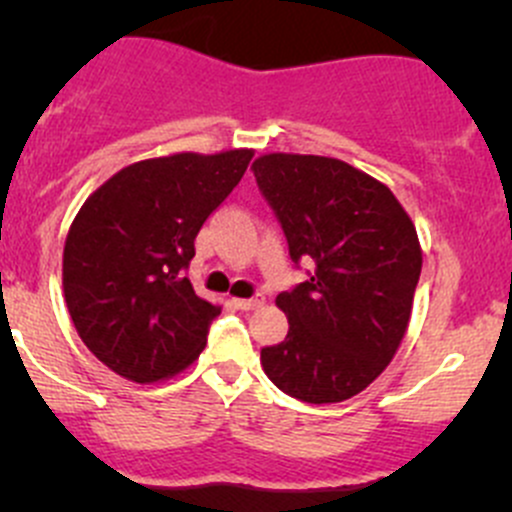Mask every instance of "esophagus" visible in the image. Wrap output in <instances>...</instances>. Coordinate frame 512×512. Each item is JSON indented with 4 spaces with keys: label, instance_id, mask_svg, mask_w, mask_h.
I'll return each instance as SVG.
<instances>
[{
    "label": "esophagus",
    "instance_id": "34e87169",
    "mask_svg": "<svg viewBox=\"0 0 512 512\" xmlns=\"http://www.w3.org/2000/svg\"><path fill=\"white\" fill-rule=\"evenodd\" d=\"M232 302H235L237 309H245V312H250V309L262 307V304H265V297H260V294H257V297H250V299H232Z\"/></svg>",
    "mask_w": 512,
    "mask_h": 512
}]
</instances>
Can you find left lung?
Returning <instances> with one entry per match:
<instances>
[{"label": "left lung", "instance_id": "8db88e82", "mask_svg": "<svg viewBox=\"0 0 512 512\" xmlns=\"http://www.w3.org/2000/svg\"><path fill=\"white\" fill-rule=\"evenodd\" d=\"M294 262L312 275L277 294L285 342L260 361L272 384L307 404L364 391L399 352L421 275L416 225L381 180L329 156L267 153L252 163Z\"/></svg>", "mask_w": 512, "mask_h": 512}]
</instances>
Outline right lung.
I'll return each instance as SVG.
<instances>
[{
	"label": "right lung",
	"mask_w": 512,
	"mask_h": 512,
	"mask_svg": "<svg viewBox=\"0 0 512 512\" xmlns=\"http://www.w3.org/2000/svg\"><path fill=\"white\" fill-rule=\"evenodd\" d=\"M252 156L230 148L138 160L76 213L61 267L66 307L81 342L123 379H170L205 349L220 304L198 297L183 270Z\"/></svg>",
	"instance_id": "obj_1"
}]
</instances>
